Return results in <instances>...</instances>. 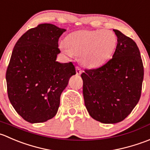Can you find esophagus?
<instances>
[{"mask_svg": "<svg viewBox=\"0 0 150 150\" xmlns=\"http://www.w3.org/2000/svg\"><path fill=\"white\" fill-rule=\"evenodd\" d=\"M76 72L77 75H80L81 74V70L79 66H76Z\"/></svg>", "mask_w": 150, "mask_h": 150, "instance_id": "1", "label": "esophagus"}]
</instances>
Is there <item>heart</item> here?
Instances as JSON below:
<instances>
[{"mask_svg":"<svg viewBox=\"0 0 150 150\" xmlns=\"http://www.w3.org/2000/svg\"><path fill=\"white\" fill-rule=\"evenodd\" d=\"M116 44V35L107 30L76 31L65 39L66 52L81 54L83 63L90 67H98L107 61Z\"/></svg>","mask_w":150,"mask_h":150,"instance_id":"heart-1","label":"heart"}]
</instances>
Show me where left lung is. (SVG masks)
I'll return each mask as SVG.
<instances>
[{
    "label": "left lung",
    "mask_w": 150,
    "mask_h": 150,
    "mask_svg": "<svg viewBox=\"0 0 150 150\" xmlns=\"http://www.w3.org/2000/svg\"><path fill=\"white\" fill-rule=\"evenodd\" d=\"M117 44L112 58L95 69H85L83 96L90 116L102 123L125 120L139 102L144 66L136 42L118 30H113Z\"/></svg>",
    "instance_id": "obj_1"
}]
</instances>
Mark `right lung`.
<instances>
[{"label":"right lung","instance_id":"add662e5","mask_svg":"<svg viewBox=\"0 0 150 150\" xmlns=\"http://www.w3.org/2000/svg\"><path fill=\"white\" fill-rule=\"evenodd\" d=\"M65 31L52 24H40L28 30L14 46L6 74L7 92L13 107L27 122L54 117L62 92L76 74L71 62L56 61L59 38Z\"/></svg>","mask_w":150,"mask_h":150}]
</instances>
